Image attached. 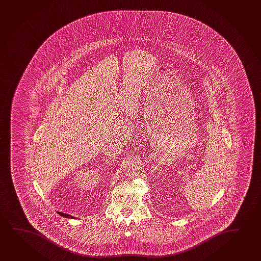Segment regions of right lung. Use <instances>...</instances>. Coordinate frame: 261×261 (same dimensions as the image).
Here are the masks:
<instances>
[{
  "label": "right lung",
  "mask_w": 261,
  "mask_h": 261,
  "mask_svg": "<svg viewBox=\"0 0 261 261\" xmlns=\"http://www.w3.org/2000/svg\"><path fill=\"white\" fill-rule=\"evenodd\" d=\"M58 214H59L61 216H63V217H66V218H74L73 216L67 215V214H64V213H61V212H58ZM74 219H75V218H74Z\"/></svg>",
  "instance_id": "obj_1"
}]
</instances>
